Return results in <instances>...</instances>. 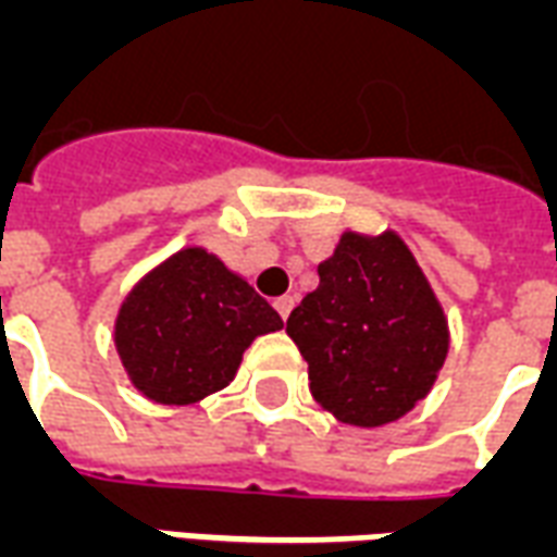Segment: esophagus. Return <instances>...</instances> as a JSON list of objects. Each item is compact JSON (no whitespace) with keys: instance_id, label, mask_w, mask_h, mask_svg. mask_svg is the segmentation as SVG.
Here are the masks:
<instances>
[{"instance_id":"34e87169","label":"esophagus","mask_w":557,"mask_h":557,"mask_svg":"<svg viewBox=\"0 0 557 557\" xmlns=\"http://www.w3.org/2000/svg\"><path fill=\"white\" fill-rule=\"evenodd\" d=\"M275 311L282 313V320H287L290 311H294V296H278V299H275Z\"/></svg>"}]
</instances>
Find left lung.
<instances>
[{
  "label": "left lung",
  "instance_id": "left-lung-1",
  "mask_svg": "<svg viewBox=\"0 0 557 557\" xmlns=\"http://www.w3.org/2000/svg\"><path fill=\"white\" fill-rule=\"evenodd\" d=\"M320 284L287 317L311 393L346 425H387L422 403L449 355V320L396 232H343Z\"/></svg>",
  "mask_w": 557,
  "mask_h": 557
}]
</instances>
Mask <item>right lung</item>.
Instances as JSON below:
<instances>
[{
    "instance_id": "add662e5",
    "label": "right lung",
    "mask_w": 557,
    "mask_h": 557,
    "mask_svg": "<svg viewBox=\"0 0 557 557\" xmlns=\"http://www.w3.org/2000/svg\"><path fill=\"white\" fill-rule=\"evenodd\" d=\"M282 325L244 275L202 246H184L128 290L114 346L146 399L194 405L228 387L255 337Z\"/></svg>"
}]
</instances>
